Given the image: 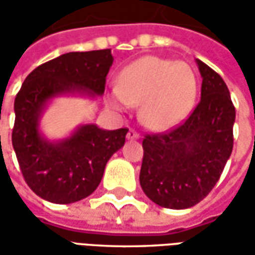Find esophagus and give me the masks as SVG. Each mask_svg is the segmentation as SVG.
<instances>
[{
    "mask_svg": "<svg viewBox=\"0 0 255 255\" xmlns=\"http://www.w3.org/2000/svg\"><path fill=\"white\" fill-rule=\"evenodd\" d=\"M128 138H129V140H138L140 136H138V133H137L134 129H130V130L128 131Z\"/></svg>",
    "mask_w": 255,
    "mask_h": 255,
    "instance_id": "esophagus-1",
    "label": "esophagus"
}]
</instances>
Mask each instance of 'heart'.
<instances>
[{"mask_svg":"<svg viewBox=\"0 0 255 255\" xmlns=\"http://www.w3.org/2000/svg\"><path fill=\"white\" fill-rule=\"evenodd\" d=\"M196 97V78L184 61L144 56L125 68L111 104L118 110L137 106L138 118L152 130H165L185 118Z\"/></svg>","mask_w":255,"mask_h":255,"instance_id":"b5f03b06","label":"heart"}]
</instances>
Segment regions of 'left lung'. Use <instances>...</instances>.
<instances>
[{"label": "left lung", "instance_id": "8db88e82", "mask_svg": "<svg viewBox=\"0 0 255 255\" xmlns=\"http://www.w3.org/2000/svg\"><path fill=\"white\" fill-rule=\"evenodd\" d=\"M202 75L200 102L181 125L147 134L140 185L153 203L188 209L205 199L234 148L235 107L224 79L196 60Z\"/></svg>", "mask_w": 255, "mask_h": 255}]
</instances>
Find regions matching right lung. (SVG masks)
Wrapping results in <instances>:
<instances>
[{
    "mask_svg": "<svg viewBox=\"0 0 255 255\" xmlns=\"http://www.w3.org/2000/svg\"><path fill=\"white\" fill-rule=\"evenodd\" d=\"M113 61L111 49L70 52L38 66L16 95L12 145L27 185L39 198L67 205L89 196L108 159L124 147L126 128L82 125L60 141H49L39 131L42 111L53 97L103 96Z\"/></svg>",
    "mask_w": 255,
    "mask_h": 255,
    "instance_id": "add662e5",
    "label": "right lung"
}]
</instances>
